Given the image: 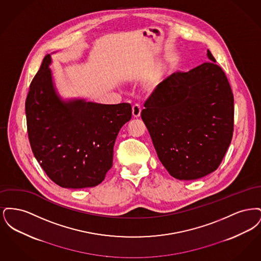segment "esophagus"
Returning <instances> with one entry per match:
<instances>
[{
  "label": "esophagus",
  "instance_id": "esophagus-1",
  "mask_svg": "<svg viewBox=\"0 0 261 261\" xmlns=\"http://www.w3.org/2000/svg\"><path fill=\"white\" fill-rule=\"evenodd\" d=\"M141 112H142V109L139 105H134L132 107V114H133V117H139L141 115Z\"/></svg>",
  "mask_w": 261,
  "mask_h": 261
}]
</instances>
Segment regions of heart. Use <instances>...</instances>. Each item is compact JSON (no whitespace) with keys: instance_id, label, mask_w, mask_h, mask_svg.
Segmentation results:
<instances>
[{"instance_id":"b5f03b06","label":"heart","mask_w":261,"mask_h":261,"mask_svg":"<svg viewBox=\"0 0 261 261\" xmlns=\"http://www.w3.org/2000/svg\"><path fill=\"white\" fill-rule=\"evenodd\" d=\"M160 83H161V78L159 76H152L147 81L146 89L149 92H152V91H154L156 88L159 87Z\"/></svg>"}]
</instances>
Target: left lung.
<instances>
[{
    "label": "left lung",
    "instance_id": "8db88e82",
    "mask_svg": "<svg viewBox=\"0 0 261 261\" xmlns=\"http://www.w3.org/2000/svg\"><path fill=\"white\" fill-rule=\"evenodd\" d=\"M207 57L211 62L163 80L141 112L160 161L179 180L215 171L233 137V92L208 50Z\"/></svg>",
    "mask_w": 261,
    "mask_h": 261
}]
</instances>
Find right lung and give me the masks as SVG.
I'll return each instance as SVG.
<instances>
[{"label":"right lung","mask_w":261,"mask_h":261,"mask_svg":"<svg viewBox=\"0 0 261 261\" xmlns=\"http://www.w3.org/2000/svg\"><path fill=\"white\" fill-rule=\"evenodd\" d=\"M50 63L47 55L25 100L31 149L57 185L68 189L97 186L112 168L115 139L131 119L132 108L126 102H63L55 92Z\"/></svg>","instance_id":"add662e5"}]
</instances>
